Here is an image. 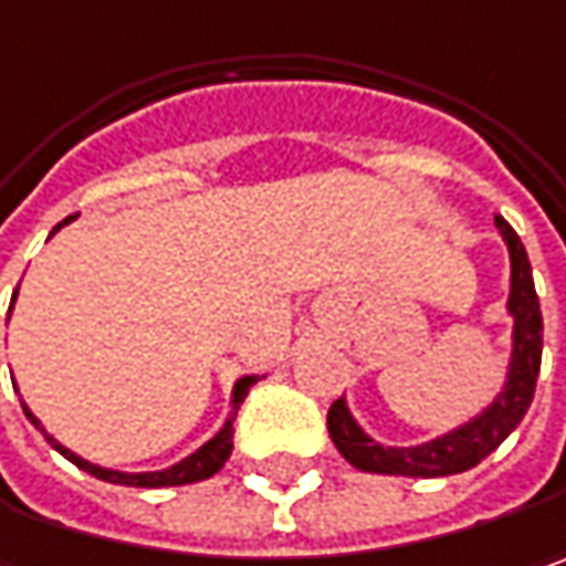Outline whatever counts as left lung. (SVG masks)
Masks as SVG:
<instances>
[{"instance_id": "left-lung-1", "label": "left lung", "mask_w": 566, "mask_h": 566, "mask_svg": "<svg viewBox=\"0 0 566 566\" xmlns=\"http://www.w3.org/2000/svg\"><path fill=\"white\" fill-rule=\"evenodd\" d=\"M494 224L501 228V237L510 250L506 313L513 316V355H510V367H506L504 389L472 421L459 424L437 440L418 443V447H382L360 430L355 415L345 406V399H335L329 418H326L332 443L360 472L406 475V479L459 475V472L479 465L484 455L494 453L516 430V424L523 421V415L532 406L538 367H542V310H538V294H535L532 265H528L523 240L501 214L494 218Z\"/></svg>"}]
</instances>
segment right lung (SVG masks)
Here are the masks:
<instances>
[{
    "label": "right lung",
    "instance_id": "right-lung-1",
    "mask_svg": "<svg viewBox=\"0 0 566 566\" xmlns=\"http://www.w3.org/2000/svg\"><path fill=\"white\" fill-rule=\"evenodd\" d=\"M72 218H75V214H72ZM72 218H65L62 224H69ZM62 224H56V231H60ZM14 297H18V291L12 294V304H14ZM256 380L259 377H240V380L234 382V396H231L234 415H237V406H240V402H243V396H247V389H250ZM24 415H28V421H31L43 437H46V443H50L56 453L65 455L69 462H75L82 472H87V475H94V479H101V481H111V484H126V488H177V484L206 481L211 479L214 472H221V465L228 462V455H231V450H234V415H231V418L224 421V428L218 430L209 443H202L196 453L180 459V462H177V465H170V469H160V472H116V469L94 465V462H87V459H82V455H75L72 450H65L60 440H53V437L46 433V428L40 424L38 418H34V411H31L28 406H24Z\"/></svg>",
    "mask_w": 566,
    "mask_h": 566
}]
</instances>
